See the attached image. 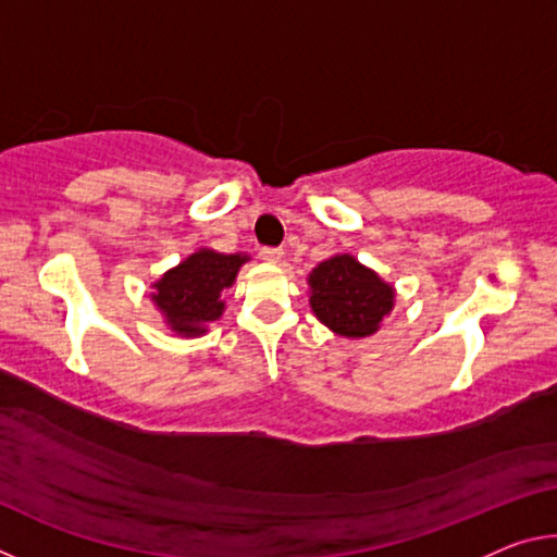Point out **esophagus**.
Returning <instances> with one entry per match:
<instances>
[{
  "mask_svg": "<svg viewBox=\"0 0 557 557\" xmlns=\"http://www.w3.org/2000/svg\"><path fill=\"white\" fill-rule=\"evenodd\" d=\"M260 258L268 260V262H280L282 258H285V252H282V248H260Z\"/></svg>",
  "mask_w": 557,
  "mask_h": 557,
  "instance_id": "obj_1",
  "label": "esophagus"
}]
</instances>
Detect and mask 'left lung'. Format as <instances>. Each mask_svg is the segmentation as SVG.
I'll use <instances>...</instances> for the list:
<instances>
[{"instance_id":"obj_1","label":"left lung","mask_w":557,"mask_h":557,"mask_svg":"<svg viewBox=\"0 0 557 557\" xmlns=\"http://www.w3.org/2000/svg\"><path fill=\"white\" fill-rule=\"evenodd\" d=\"M312 309L332 332L369 336L393 309V287L351 256L329 258L309 275Z\"/></svg>"}]
</instances>
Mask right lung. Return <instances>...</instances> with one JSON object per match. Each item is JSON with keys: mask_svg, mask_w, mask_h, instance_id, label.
Wrapping results in <instances>:
<instances>
[{"mask_svg": "<svg viewBox=\"0 0 557 557\" xmlns=\"http://www.w3.org/2000/svg\"><path fill=\"white\" fill-rule=\"evenodd\" d=\"M248 260L245 256L199 250L182 265L169 270L154 285V305L162 309L169 326L184 336L206 332L223 312L221 292L233 285L235 272Z\"/></svg>", "mask_w": 557, "mask_h": 557, "instance_id": "obj_1", "label": "right lung"}]
</instances>
